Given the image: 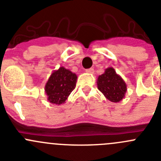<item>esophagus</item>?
Masks as SVG:
<instances>
[{
	"instance_id": "1",
	"label": "esophagus",
	"mask_w": 161,
	"mask_h": 161,
	"mask_svg": "<svg viewBox=\"0 0 161 161\" xmlns=\"http://www.w3.org/2000/svg\"><path fill=\"white\" fill-rule=\"evenodd\" d=\"M86 73H91V74H92V73H94V69H93L92 68L88 69H86Z\"/></svg>"
}]
</instances>
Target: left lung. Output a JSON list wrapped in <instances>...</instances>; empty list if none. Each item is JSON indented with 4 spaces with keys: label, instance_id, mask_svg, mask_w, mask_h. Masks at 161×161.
Masks as SVG:
<instances>
[{
    "label": "left lung",
    "instance_id": "obj_1",
    "mask_svg": "<svg viewBox=\"0 0 161 161\" xmlns=\"http://www.w3.org/2000/svg\"><path fill=\"white\" fill-rule=\"evenodd\" d=\"M97 87L105 97L113 103L122 100L127 91L124 80L116 73L112 67L107 68L104 73L98 76Z\"/></svg>",
    "mask_w": 161,
    "mask_h": 161
}]
</instances>
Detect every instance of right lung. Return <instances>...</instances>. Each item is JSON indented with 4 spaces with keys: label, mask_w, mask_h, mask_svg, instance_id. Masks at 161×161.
Returning a JSON list of instances; mask_svg holds the SVG:
<instances>
[{
    "label": "right lung",
    "mask_w": 161,
    "mask_h": 161,
    "mask_svg": "<svg viewBox=\"0 0 161 161\" xmlns=\"http://www.w3.org/2000/svg\"><path fill=\"white\" fill-rule=\"evenodd\" d=\"M77 76L65 67L54 70L45 85L47 100L53 104L65 103L76 87Z\"/></svg>",
    "instance_id": "add662e5"
}]
</instances>
